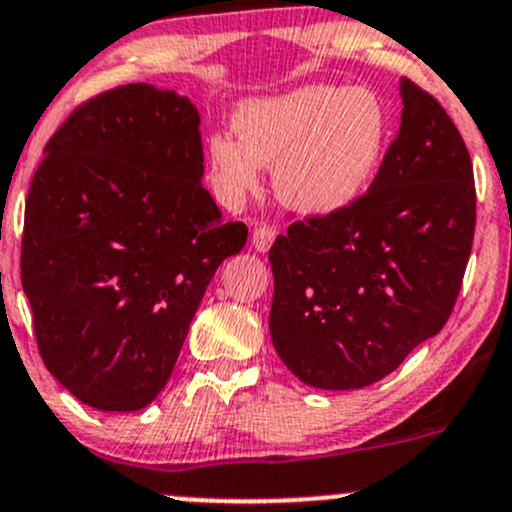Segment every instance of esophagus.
<instances>
[{
  "mask_svg": "<svg viewBox=\"0 0 512 512\" xmlns=\"http://www.w3.org/2000/svg\"><path fill=\"white\" fill-rule=\"evenodd\" d=\"M274 238H277V230L267 226V223H260V226H255V230H252V247L257 252H267L272 247Z\"/></svg>",
  "mask_w": 512,
  "mask_h": 512,
  "instance_id": "34e87169",
  "label": "esophagus"
}]
</instances>
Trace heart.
I'll list each match as a JSON object with an SVG mask.
<instances>
[{
	"mask_svg": "<svg viewBox=\"0 0 512 512\" xmlns=\"http://www.w3.org/2000/svg\"><path fill=\"white\" fill-rule=\"evenodd\" d=\"M238 138L209 140L218 194L238 204L277 167V194L301 213L345 209L367 189L389 140V111L372 89L308 84L282 97L257 99L235 116Z\"/></svg>",
	"mask_w": 512,
	"mask_h": 512,
	"instance_id": "heart-1",
	"label": "heart"
}]
</instances>
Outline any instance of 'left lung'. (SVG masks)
<instances>
[{"label": "left lung", "instance_id": "8db88e82", "mask_svg": "<svg viewBox=\"0 0 512 512\" xmlns=\"http://www.w3.org/2000/svg\"><path fill=\"white\" fill-rule=\"evenodd\" d=\"M401 128L345 209L294 218L269 262V333L303 384L362 389L447 323L471 255V157L440 101L401 80Z\"/></svg>", "mask_w": 512, "mask_h": 512}]
</instances>
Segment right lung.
I'll use <instances>...</instances> for the list:
<instances>
[{
	"label": "right lung",
	"mask_w": 512,
	"mask_h": 512,
	"mask_svg": "<svg viewBox=\"0 0 512 512\" xmlns=\"http://www.w3.org/2000/svg\"><path fill=\"white\" fill-rule=\"evenodd\" d=\"M199 111L123 84L82 101L46 143L21 235V284L48 372L99 411L165 389L218 265L247 226L201 184Z\"/></svg>",
	"instance_id": "right-lung-1"
}]
</instances>
